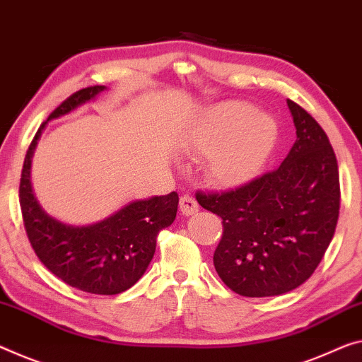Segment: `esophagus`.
<instances>
[{
    "instance_id": "34e87169",
    "label": "esophagus",
    "mask_w": 362,
    "mask_h": 362,
    "mask_svg": "<svg viewBox=\"0 0 362 362\" xmlns=\"http://www.w3.org/2000/svg\"><path fill=\"white\" fill-rule=\"evenodd\" d=\"M180 210L182 215H194L199 210V204L196 202V199H194L192 196H187V194H185V196H181L180 199Z\"/></svg>"
}]
</instances>
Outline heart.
<instances>
[{
    "instance_id": "1",
    "label": "heart",
    "mask_w": 362,
    "mask_h": 362,
    "mask_svg": "<svg viewBox=\"0 0 362 362\" xmlns=\"http://www.w3.org/2000/svg\"><path fill=\"white\" fill-rule=\"evenodd\" d=\"M278 142V124L244 102L209 110L187 137L191 155L209 157L207 176L220 187H241L262 173Z\"/></svg>"
}]
</instances>
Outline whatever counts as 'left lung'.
Here are the masks:
<instances>
[{
	"label": "left lung",
	"mask_w": 362,
	"mask_h": 362,
	"mask_svg": "<svg viewBox=\"0 0 362 362\" xmlns=\"http://www.w3.org/2000/svg\"><path fill=\"white\" fill-rule=\"evenodd\" d=\"M296 142L275 171L225 192L197 191L220 216L223 236L214 254L221 281L247 298L278 296L314 274L340 214V176L319 123L288 100Z\"/></svg>",
	"instance_id": "8db88e82"
}]
</instances>
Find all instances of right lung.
I'll list each match as a JSON object with an SVG mask.
<instances>
[{"instance_id":"1","label":"right lung","mask_w":362,"mask_h":362,"mask_svg":"<svg viewBox=\"0 0 362 362\" xmlns=\"http://www.w3.org/2000/svg\"><path fill=\"white\" fill-rule=\"evenodd\" d=\"M105 86L82 88L66 98L48 121L71 113L95 98ZM40 126L22 166L19 202L27 238L40 262L69 286L92 294H118L136 285L155 254L157 236L173 223L180 197L166 196L134 200L118 212L87 226L61 223L45 214L33 196L30 166Z\"/></svg>"}]
</instances>
